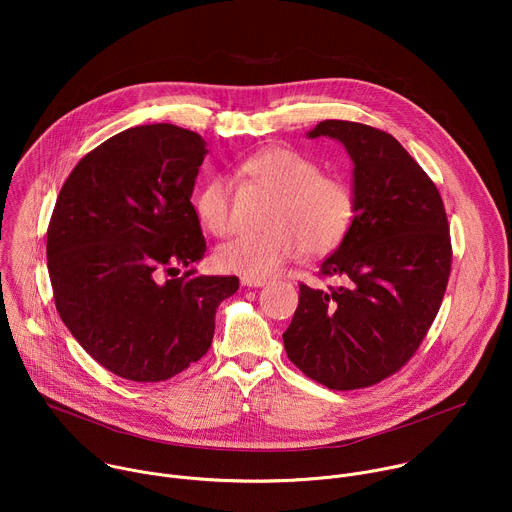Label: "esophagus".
<instances>
[{
    "label": "esophagus",
    "mask_w": 512,
    "mask_h": 512,
    "mask_svg": "<svg viewBox=\"0 0 512 512\" xmlns=\"http://www.w3.org/2000/svg\"><path fill=\"white\" fill-rule=\"evenodd\" d=\"M241 283H243L245 287H263V285H267V279H265V277L243 275V277H241Z\"/></svg>",
    "instance_id": "1"
}]
</instances>
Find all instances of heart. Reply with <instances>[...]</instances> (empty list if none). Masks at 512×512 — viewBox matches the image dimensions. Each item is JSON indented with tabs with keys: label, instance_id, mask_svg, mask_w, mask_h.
Here are the masks:
<instances>
[{
	"label": "heart",
	"instance_id": "obj_1",
	"mask_svg": "<svg viewBox=\"0 0 512 512\" xmlns=\"http://www.w3.org/2000/svg\"><path fill=\"white\" fill-rule=\"evenodd\" d=\"M241 172L275 200L265 214L267 231L241 235L216 251L223 269L267 277L304 251L324 255L346 239L356 216V196L344 178L324 174L318 162L281 145L249 156ZM194 210L210 235H231V182L210 178L198 190Z\"/></svg>",
	"mask_w": 512,
	"mask_h": 512
}]
</instances>
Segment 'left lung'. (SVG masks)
<instances>
[{
  "mask_svg": "<svg viewBox=\"0 0 512 512\" xmlns=\"http://www.w3.org/2000/svg\"><path fill=\"white\" fill-rule=\"evenodd\" d=\"M322 135L354 164V223L320 265L348 285L302 283L283 346L306 377L350 391L387 379L415 354L442 306L452 243L440 192L393 135L338 119L308 131Z\"/></svg>",
  "mask_w": 512,
  "mask_h": 512,
  "instance_id": "left-lung-1",
  "label": "left lung"
}]
</instances>
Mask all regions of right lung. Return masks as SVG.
Masks as SVG:
<instances>
[{
    "label": "right lung",
    "mask_w": 512,
    "mask_h": 512,
    "mask_svg": "<svg viewBox=\"0 0 512 512\" xmlns=\"http://www.w3.org/2000/svg\"><path fill=\"white\" fill-rule=\"evenodd\" d=\"M206 141L172 123L125 129L66 178L48 225L56 310L107 371L172 379L200 360L239 277H178L206 253L190 202Z\"/></svg>",
    "instance_id": "add662e5"
}]
</instances>
